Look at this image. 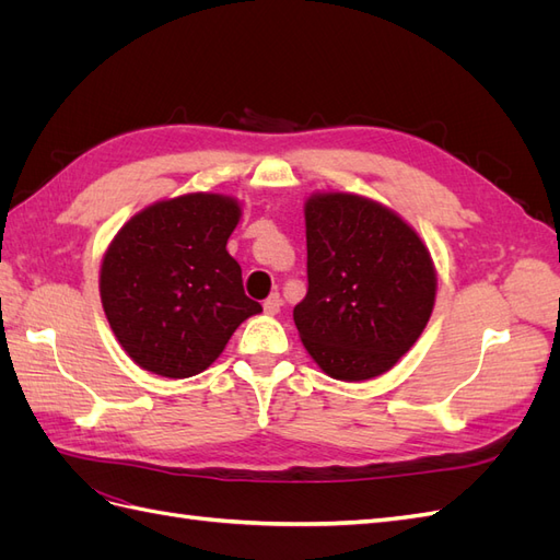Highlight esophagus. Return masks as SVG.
<instances>
[{"label":"esophagus","mask_w":560,"mask_h":560,"mask_svg":"<svg viewBox=\"0 0 560 560\" xmlns=\"http://www.w3.org/2000/svg\"><path fill=\"white\" fill-rule=\"evenodd\" d=\"M280 306H282V299H280L278 292H273V294H270V296L264 301V311H266L268 315H278Z\"/></svg>","instance_id":"esophagus-1"}]
</instances>
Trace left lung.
Returning <instances> with one entry per match:
<instances>
[{"instance_id":"obj_1","label":"left lung","mask_w":560,"mask_h":560,"mask_svg":"<svg viewBox=\"0 0 560 560\" xmlns=\"http://www.w3.org/2000/svg\"><path fill=\"white\" fill-rule=\"evenodd\" d=\"M308 292L294 325L336 381H369L411 350L434 308L430 249L404 219L358 194H313L306 206Z\"/></svg>"}]
</instances>
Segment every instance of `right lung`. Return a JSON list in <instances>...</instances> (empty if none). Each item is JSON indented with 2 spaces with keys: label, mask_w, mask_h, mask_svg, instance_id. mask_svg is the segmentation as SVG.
<instances>
[{
  "label": "right lung",
  "mask_w": 560,
  "mask_h": 560,
  "mask_svg": "<svg viewBox=\"0 0 560 560\" xmlns=\"http://www.w3.org/2000/svg\"><path fill=\"white\" fill-rule=\"evenodd\" d=\"M241 202L222 194L159 200L121 226L100 266V299L128 358L165 378L206 371L261 313L229 249Z\"/></svg>",
  "instance_id": "1"
}]
</instances>
